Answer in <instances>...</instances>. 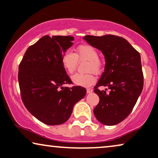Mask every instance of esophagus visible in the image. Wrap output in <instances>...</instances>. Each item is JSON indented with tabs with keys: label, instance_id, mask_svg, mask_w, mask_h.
<instances>
[{
	"label": "esophagus",
	"instance_id": "esophagus-1",
	"mask_svg": "<svg viewBox=\"0 0 158 158\" xmlns=\"http://www.w3.org/2000/svg\"><path fill=\"white\" fill-rule=\"evenodd\" d=\"M86 92H87V94H90V93L93 92V89H91V88H88L86 90Z\"/></svg>",
	"mask_w": 158,
	"mask_h": 158
}]
</instances>
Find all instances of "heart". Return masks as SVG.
<instances>
[{"instance_id": "1", "label": "heart", "mask_w": 158, "mask_h": 158, "mask_svg": "<svg viewBox=\"0 0 158 158\" xmlns=\"http://www.w3.org/2000/svg\"><path fill=\"white\" fill-rule=\"evenodd\" d=\"M79 61L87 60V71L93 72L96 74H100L103 70V62L98 57L97 49L91 45L81 44L75 48V53L67 51L62 55L61 63L64 70L68 74H73L76 70ZM73 83L82 87H89L96 81V77L94 73H89L87 74L77 73L72 77Z\"/></svg>"}]
</instances>
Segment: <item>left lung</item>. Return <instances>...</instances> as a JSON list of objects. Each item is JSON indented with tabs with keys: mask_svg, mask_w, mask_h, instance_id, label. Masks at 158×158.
Masks as SVG:
<instances>
[{
	"mask_svg": "<svg viewBox=\"0 0 158 158\" xmlns=\"http://www.w3.org/2000/svg\"><path fill=\"white\" fill-rule=\"evenodd\" d=\"M88 44L102 52L106 60L104 72L94 87L100 98L94 110L101 124L112 126L124 120L132 111L144 85L139 53L121 36L107 34L87 35ZM105 86L109 93L98 87Z\"/></svg>",
	"mask_w": 158,
	"mask_h": 158,
	"instance_id": "obj_1",
	"label": "left lung"
}]
</instances>
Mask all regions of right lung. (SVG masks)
<instances>
[{"label": "right lung", "mask_w": 158, "mask_h": 158, "mask_svg": "<svg viewBox=\"0 0 158 158\" xmlns=\"http://www.w3.org/2000/svg\"><path fill=\"white\" fill-rule=\"evenodd\" d=\"M73 36L46 35L27 49L19 67L22 101L32 115L47 125H59L70 117L73 106L85 96L81 86L64 87L72 81L61 63Z\"/></svg>", "instance_id": "add662e5"}]
</instances>
